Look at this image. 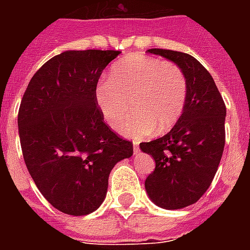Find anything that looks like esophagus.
I'll return each mask as SVG.
<instances>
[{"label": "esophagus", "mask_w": 250, "mask_h": 250, "mask_svg": "<svg viewBox=\"0 0 250 250\" xmlns=\"http://www.w3.org/2000/svg\"><path fill=\"white\" fill-rule=\"evenodd\" d=\"M138 154H139V145L134 143V155H138Z\"/></svg>", "instance_id": "34e87169"}]
</instances>
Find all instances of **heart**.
Here are the masks:
<instances>
[{"label": "heart", "instance_id": "obj_1", "mask_svg": "<svg viewBox=\"0 0 250 250\" xmlns=\"http://www.w3.org/2000/svg\"><path fill=\"white\" fill-rule=\"evenodd\" d=\"M188 82L177 64L145 55H131L112 65L108 82L96 88V102L112 128L131 111L135 112L120 125L123 135L143 138L163 134L184 114Z\"/></svg>", "mask_w": 250, "mask_h": 250}]
</instances>
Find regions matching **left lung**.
Returning a JSON list of instances; mask_svg holds the SVG:
<instances>
[{
  "label": "left lung",
  "instance_id": "left-lung-1",
  "mask_svg": "<svg viewBox=\"0 0 250 250\" xmlns=\"http://www.w3.org/2000/svg\"><path fill=\"white\" fill-rule=\"evenodd\" d=\"M175 62L188 82L184 114L166 135L141 143V150L155 161L145 181L152 202L175 210L195 204L209 188L225 147L226 107L213 77L188 53L148 49Z\"/></svg>",
  "mask_w": 250,
  "mask_h": 250
}]
</instances>
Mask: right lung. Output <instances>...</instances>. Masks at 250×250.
<instances>
[{
	"label": "right lung",
	"instance_id": "add662e5",
	"mask_svg": "<svg viewBox=\"0 0 250 250\" xmlns=\"http://www.w3.org/2000/svg\"><path fill=\"white\" fill-rule=\"evenodd\" d=\"M119 51H65L30 79L19 134L30 177L49 204L85 215L102 205L111 170L134 147L104 123L96 102L102 72Z\"/></svg>",
	"mask_w": 250,
	"mask_h": 250
}]
</instances>
